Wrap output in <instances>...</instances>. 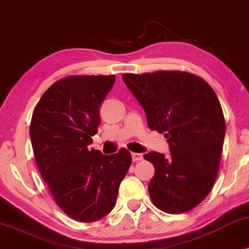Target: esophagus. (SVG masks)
Masks as SVG:
<instances>
[{
	"label": "esophagus",
	"mask_w": 249,
	"mask_h": 249,
	"mask_svg": "<svg viewBox=\"0 0 249 249\" xmlns=\"http://www.w3.org/2000/svg\"><path fill=\"white\" fill-rule=\"evenodd\" d=\"M131 158H132V161L137 162V161H141V160H142V155L139 154V153H132Z\"/></svg>",
	"instance_id": "obj_1"
}]
</instances>
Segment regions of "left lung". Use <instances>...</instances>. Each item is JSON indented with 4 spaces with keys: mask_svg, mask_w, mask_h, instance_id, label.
<instances>
[{
    "mask_svg": "<svg viewBox=\"0 0 249 249\" xmlns=\"http://www.w3.org/2000/svg\"><path fill=\"white\" fill-rule=\"evenodd\" d=\"M144 108L151 130L164 132L170 155L149 152L154 164L148 185L154 205L182 213L198 205L212 189L226 135L222 107L202 78L180 71L122 76Z\"/></svg>",
    "mask_w": 249,
    "mask_h": 249,
    "instance_id": "1",
    "label": "left lung"
}]
</instances>
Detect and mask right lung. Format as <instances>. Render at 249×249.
<instances>
[{
    "label": "right lung",
    "instance_id": "right-lung-1",
    "mask_svg": "<svg viewBox=\"0 0 249 249\" xmlns=\"http://www.w3.org/2000/svg\"><path fill=\"white\" fill-rule=\"evenodd\" d=\"M115 76H73L54 83L34 110L30 139L35 160L55 203L80 222L113 210L131 165L130 152L112 155L90 148L101 122L100 105Z\"/></svg>",
    "mask_w": 249,
    "mask_h": 249
}]
</instances>
